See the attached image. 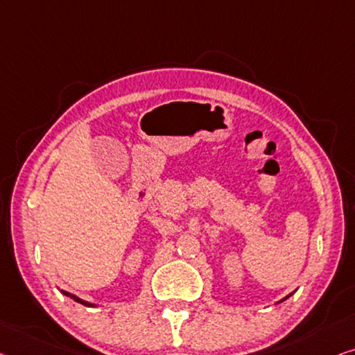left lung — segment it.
Instances as JSON below:
<instances>
[{"label": "left lung", "mask_w": 355, "mask_h": 355, "mask_svg": "<svg viewBox=\"0 0 355 355\" xmlns=\"http://www.w3.org/2000/svg\"><path fill=\"white\" fill-rule=\"evenodd\" d=\"M293 293H290V295H287V296H285V298H282V300H280V301H277V303H282V301H285V300H287V298H290V296H292Z\"/></svg>", "instance_id": "1"}]
</instances>
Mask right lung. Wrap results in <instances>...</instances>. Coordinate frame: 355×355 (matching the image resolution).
Wrapping results in <instances>:
<instances>
[{"mask_svg": "<svg viewBox=\"0 0 355 355\" xmlns=\"http://www.w3.org/2000/svg\"><path fill=\"white\" fill-rule=\"evenodd\" d=\"M60 292H62L63 295H65V296H70V298H71V300H75L76 303L87 306V308H95V306H97V304H94V303H89V301H84V300H81V298H79V296L73 295V293H70V292H65V290H60Z\"/></svg>", "mask_w": 355, "mask_h": 355, "instance_id": "obj_1", "label": "right lung"}]
</instances>
